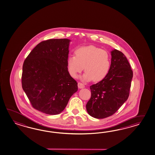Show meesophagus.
<instances>
[{
    "label": "esophagus",
    "instance_id": "34e87169",
    "mask_svg": "<svg viewBox=\"0 0 155 155\" xmlns=\"http://www.w3.org/2000/svg\"><path fill=\"white\" fill-rule=\"evenodd\" d=\"M78 87H79V89H82V88L85 87V85L83 84V83H80V82L78 83Z\"/></svg>",
    "mask_w": 155,
    "mask_h": 155
}]
</instances>
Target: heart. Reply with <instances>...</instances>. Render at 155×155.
Returning a JSON list of instances; mask_svg holds the SVG:
<instances>
[{"mask_svg":"<svg viewBox=\"0 0 155 155\" xmlns=\"http://www.w3.org/2000/svg\"><path fill=\"white\" fill-rule=\"evenodd\" d=\"M75 56H70L67 60L69 74L76 78L84 69L86 72L83 79L99 81L107 75L110 68L111 58L107 51L94 46L81 47L75 52Z\"/></svg>","mask_w":155,"mask_h":155,"instance_id":"1","label":"heart"}]
</instances>
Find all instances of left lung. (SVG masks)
I'll use <instances>...</instances> for the list:
<instances>
[{
	"mask_svg": "<svg viewBox=\"0 0 155 155\" xmlns=\"http://www.w3.org/2000/svg\"><path fill=\"white\" fill-rule=\"evenodd\" d=\"M109 71L104 79L90 87L91 97L86 108L89 115L103 119L114 114L130 95L133 71L125 55L114 50Z\"/></svg>",
	"mask_w": 155,
	"mask_h": 155,
	"instance_id": "obj_1",
	"label": "left lung"
}]
</instances>
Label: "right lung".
<instances>
[{"label": "right lung", "instance_id": "1", "mask_svg": "<svg viewBox=\"0 0 155 155\" xmlns=\"http://www.w3.org/2000/svg\"><path fill=\"white\" fill-rule=\"evenodd\" d=\"M70 41L66 38L42 41L23 65L22 88L33 108L47 114L62 112L78 89L67 67Z\"/></svg>", "mask_w": 155, "mask_h": 155}]
</instances>
